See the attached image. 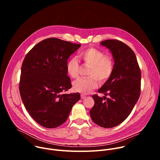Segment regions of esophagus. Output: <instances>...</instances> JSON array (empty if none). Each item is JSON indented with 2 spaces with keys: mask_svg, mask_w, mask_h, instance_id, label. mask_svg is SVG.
<instances>
[{
  "mask_svg": "<svg viewBox=\"0 0 160 160\" xmlns=\"http://www.w3.org/2000/svg\"><path fill=\"white\" fill-rule=\"evenodd\" d=\"M80 97H81V99H83L85 98L86 96H85V95H83V94H81V95H80Z\"/></svg>",
  "mask_w": 160,
  "mask_h": 160,
  "instance_id": "esophagus-1",
  "label": "esophagus"
}]
</instances>
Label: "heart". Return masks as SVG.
<instances>
[{"instance_id": "heart-1", "label": "heart", "mask_w": 160, "mask_h": 160, "mask_svg": "<svg viewBox=\"0 0 160 160\" xmlns=\"http://www.w3.org/2000/svg\"><path fill=\"white\" fill-rule=\"evenodd\" d=\"M78 59L84 64L90 66L88 75L91 77L78 78L73 82L75 92L87 94L98 86L96 78L100 82H106L114 70L112 59L94 48L82 50L78 53ZM80 64L75 58H72L66 64V72L71 78H76L78 75Z\"/></svg>"}]
</instances>
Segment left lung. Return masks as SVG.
Segmentation results:
<instances>
[{"label":"left lung","instance_id":"obj_1","mask_svg":"<svg viewBox=\"0 0 160 160\" xmlns=\"http://www.w3.org/2000/svg\"><path fill=\"white\" fill-rule=\"evenodd\" d=\"M111 52L114 70L98 92L93 95L95 104L90 111L92 121L100 127L112 128L122 123L130 114L141 93V73L135 53L127 45L117 40L101 42Z\"/></svg>","mask_w":160,"mask_h":160}]
</instances>
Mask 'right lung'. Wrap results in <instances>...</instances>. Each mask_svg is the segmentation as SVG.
<instances>
[{
  "instance_id": "add662e5",
  "label": "right lung",
  "mask_w": 160,
  "mask_h": 160,
  "mask_svg": "<svg viewBox=\"0 0 160 160\" xmlns=\"http://www.w3.org/2000/svg\"><path fill=\"white\" fill-rule=\"evenodd\" d=\"M80 44L56 38L45 39L27 54L21 66L19 92L32 118L48 128L58 127L69 117L79 93L61 94L72 87L66 64Z\"/></svg>"
}]
</instances>
